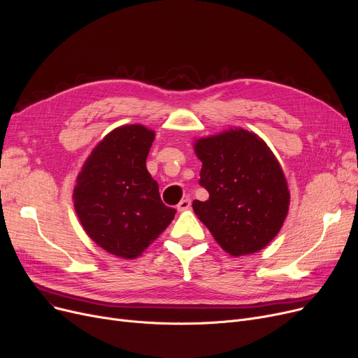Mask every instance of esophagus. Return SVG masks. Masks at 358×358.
Here are the masks:
<instances>
[{
  "label": "esophagus",
  "mask_w": 358,
  "mask_h": 358,
  "mask_svg": "<svg viewBox=\"0 0 358 358\" xmlns=\"http://www.w3.org/2000/svg\"><path fill=\"white\" fill-rule=\"evenodd\" d=\"M190 206H192V200H190V199H182V200L177 204V209H178L180 212H182V210L190 209Z\"/></svg>",
  "instance_id": "esophagus-1"
}]
</instances>
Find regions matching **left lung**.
Wrapping results in <instances>:
<instances>
[{
    "mask_svg": "<svg viewBox=\"0 0 358 358\" xmlns=\"http://www.w3.org/2000/svg\"><path fill=\"white\" fill-rule=\"evenodd\" d=\"M194 152L201 161L200 185L206 201L193 210L222 250L234 257L266 248L283 227L290 192L267 143L245 129L200 138Z\"/></svg>",
    "mask_w": 358,
    "mask_h": 358,
    "instance_id": "8db88e82",
    "label": "left lung"
}]
</instances>
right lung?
Listing matches in <instances>:
<instances>
[{
	"label": "right lung",
	"mask_w": 358,
	"mask_h": 358,
	"mask_svg": "<svg viewBox=\"0 0 358 358\" xmlns=\"http://www.w3.org/2000/svg\"><path fill=\"white\" fill-rule=\"evenodd\" d=\"M155 131L143 124L111 130L92 149L73 189L75 212L87 235L107 252L134 259L174 219L146 169Z\"/></svg>",
	"instance_id": "obj_1"
}]
</instances>
